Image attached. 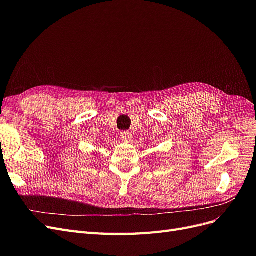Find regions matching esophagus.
I'll list each match as a JSON object with an SVG mask.
<instances>
[{
    "instance_id": "obj_1",
    "label": "esophagus",
    "mask_w": 256,
    "mask_h": 256,
    "mask_svg": "<svg viewBox=\"0 0 256 256\" xmlns=\"http://www.w3.org/2000/svg\"><path fill=\"white\" fill-rule=\"evenodd\" d=\"M120 138L124 142L129 143L132 140V134H131L129 131H122V132H120Z\"/></svg>"
}]
</instances>
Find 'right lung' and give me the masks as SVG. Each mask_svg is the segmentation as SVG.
Instances as JSON below:
<instances>
[{"mask_svg": "<svg viewBox=\"0 0 256 256\" xmlns=\"http://www.w3.org/2000/svg\"><path fill=\"white\" fill-rule=\"evenodd\" d=\"M95 154H96V152H95Z\"/></svg>", "mask_w": 256, "mask_h": 256, "instance_id": "add662e5", "label": "right lung"}]
</instances>
